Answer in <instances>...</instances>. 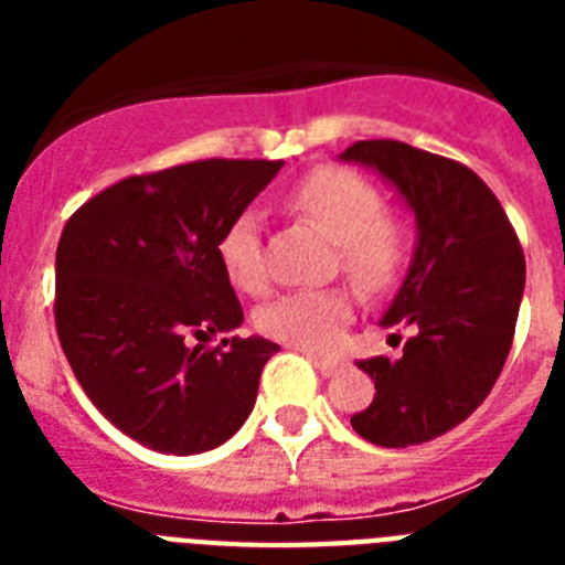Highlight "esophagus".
I'll use <instances>...</instances> for the list:
<instances>
[{
	"label": "esophagus",
	"instance_id": "34e87169",
	"mask_svg": "<svg viewBox=\"0 0 565 565\" xmlns=\"http://www.w3.org/2000/svg\"><path fill=\"white\" fill-rule=\"evenodd\" d=\"M308 359H311L313 367H317V371L322 373V376H326V379H331L333 373H337L339 367H342V362H339V359H322V356H313V353Z\"/></svg>",
	"mask_w": 565,
	"mask_h": 565
}]
</instances>
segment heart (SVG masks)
Returning <instances> with one entry per match:
<instances>
[{
	"label": "heart",
	"instance_id": "b5f03b06",
	"mask_svg": "<svg viewBox=\"0 0 565 565\" xmlns=\"http://www.w3.org/2000/svg\"><path fill=\"white\" fill-rule=\"evenodd\" d=\"M286 206L317 223L337 246V268L364 294H382L402 277L411 254V228L402 217L384 212L382 192L367 178L344 167L308 172L286 194ZM217 257L232 286L263 294L268 286L263 257V226L257 212L234 214L217 239ZM353 319V297L342 286L288 291L257 313L266 337L299 351H333Z\"/></svg>",
	"mask_w": 565,
	"mask_h": 565
}]
</instances>
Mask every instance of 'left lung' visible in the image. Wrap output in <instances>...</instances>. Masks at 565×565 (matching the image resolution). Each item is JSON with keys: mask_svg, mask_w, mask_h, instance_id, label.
<instances>
[{"mask_svg": "<svg viewBox=\"0 0 565 565\" xmlns=\"http://www.w3.org/2000/svg\"><path fill=\"white\" fill-rule=\"evenodd\" d=\"M342 158L379 169L418 223L411 271L382 319L413 333L398 359L359 362L376 396L351 424L379 447L424 444L461 424L501 376L526 259L492 189L463 163L391 138L356 141Z\"/></svg>", "mask_w": 565, "mask_h": 565, "instance_id": "1", "label": "left lung"}]
</instances>
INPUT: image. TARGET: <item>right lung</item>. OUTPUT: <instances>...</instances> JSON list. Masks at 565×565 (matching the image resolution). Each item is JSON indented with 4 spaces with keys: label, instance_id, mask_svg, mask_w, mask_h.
<instances>
[{
    "label": "right lung",
    "instance_id": "right-lung-1",
    "mask_svg": "<svg viewBox=\"0 0 565 565\" xmlns=\"http://www.w3.org/2000/svg\"><path fill=\"white\" fill-rule=\"evenodd\" d=\"M279 167L209 158L132 174L64 226L53 302L62 351L102 416L149 450H212L252 413L279 344H206L243 322L217 239Z\"/></svg>",
    "mask_w": 565,
    "mask_h": 565
}]
</instances>
